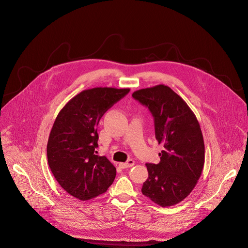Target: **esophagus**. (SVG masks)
Listing matches in <instances>:
<instances>
[{
    "label": "esophagus",
    "mask_w": 248,
    "mask_h": 248,
    "mask_svg": "<svg viewBox=\"0 0 248 248\" xmlns=\"http://www.w3.org/2000/svg\"><path fill=\"white\" fill-rule=\"evenodd\" d=\"M134 164H135V161H134L133 159H129L127 162L119 163V166L124 169V168H130V167H132Z\"/></svg>",
    "instance_id": "esophagus-1"
}]
</instances>
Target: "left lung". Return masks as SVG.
I'll return each mask as SVG.
<instances>
[{
  "instance_id": "1",
  "label": "left lung",
  "mask_w": 248,
  "mask_h": 248,
  "mask_svg": "<svg viewBox=\"0 0 248 248\" xmlns=\"http://www.w3.org/2000/svg\"><path fill=\"white\" fill-rule=\"evenodd\" d=\"M132 95L152 112L155 139L164 146L159 163L145 164L148 178L141 192L162 207L175 205L191 192L203 169L205 150L200 123L168 86L140 89Z\"/></svg>"
}]
</instances>
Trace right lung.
Returning a JSON list of instances; mask_svg holds the SVG:
<instances>
[{"label":"right lung","mask_w":248,"mask_h":248,"mask_svg":"<svg viewBox=\"0 0 248 248\" xmlns=\"http://www.w3.org/2000/svg\"><path fill=\"white\" fill-rule=\"evenodd\" d=\"M130 89L84 90L62 108L49 133L46 156L61 186L80 201L92 200L112 185L116 168L96 155L97 125L103 115Z\"/></svg>","instance_id":"1"}]
</instances>
